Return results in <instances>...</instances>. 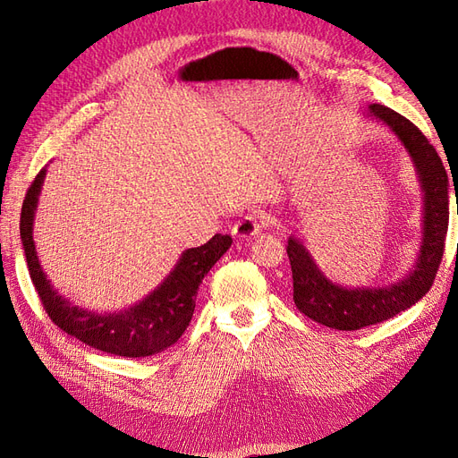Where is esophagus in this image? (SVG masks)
I'll return each mask as SVG.
<instances>
[{
	"label": "esophagus",
	"instance_id": "obj_1",
	"mask_svg": "<svg viewBox=\"0 0 458 458\" xmlns=\"http://www.w3.org/2000/svg\"><path fill=\"white\" fill-rule=\"evenodd\" d=\"M267 225V219L261 216H244L241 221H237L233 227V234L239 239H250L259 233L261 227Z\"/></svg>",
	"mask_w": 458,
	"mask_h": 458
}]
</instances>
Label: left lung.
Here are the masks:
<instances>
[{"instance_id": "1", "label": "left lung", "mask_w": 458, "mask_h": 458, "mask_svg": "<svg viewBox=\"0 0 458 458\" xmlns=\"http://www.w3.org/2000/svg\"><path fill=\"white\" fill-rule=\"evenodd\" d=\"M369 114L384 122L397 135L417 168L424 192L422 244L417 263L401 281L387 286L345 288L327 279L298 239H288L286 254L293 267L296 308L313 321L338 330L377 325L414 306L434 284L449 225V179L436 148L411 120L395 110L370 105Z\"/></svg>"}]
</instances>
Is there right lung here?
<instances>
[{
  "mask_svg": "<svg viewBox=\"0 0 458 458\" xmlns=\"http://www.w3.org/2000/svg\"><path fill=\"white\" fill-rule=\"evenodd\" d=\"M46 172V168L39 170L26 191L21 212V241L30 279L51 321L66 335L110 355L148 357L170 348L191 323L204 275L229 250L233 239L217 233L206 244L189 248L164 283L135 306L105 315L88 311L74 306L51 286L36 254L34 214Z\"/></svg>",
  "mask_w": 458,
  "mask_h": 458,
  "instance_id": "1",
  "label": "right lung"
}]
</instances>
